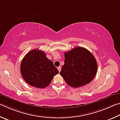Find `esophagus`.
Instances as JSON below:
<instances>
[{
	"label": "esophagus",
	"mask_w": 120,
	"mask_h": 120,
	"mask_svg": "<svg viewBox=\"0 0 120 120\" xmlns=\"http://www.w3.org/2000/svg\"><path fill=\"white\" fill-rule=\"evenodd\" d=\"M57 69H58V70L59 72H60V71H61V67H60V66H59V67H58Z\"/></svg>",
	"instance_id": "esophagus-1"
}]
</instances>
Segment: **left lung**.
<instances>
[{
    "label": "left lung",
    "instance_id": "obj_1",
    "mask_svg": "<svg viewBox=\"0 0 120 120\" xmlns=\"http://www.w3.org/2000/svg\"><path fill=\"white\" fill-rule=\"evenodd\" d=\"M64 64L60 75L71 87L77 88L87 84L97 72L96 59L87 49L77 47L65 52Z\"/></svg>",
    "mask_w": 120,
    "mask_h": 120
}]
</instances>
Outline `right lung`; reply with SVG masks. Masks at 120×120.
Segmentation results:
<instances>
[{
  "label": "right lung",
  "mask_w": 120,
  "mask_h": 120,
  "mask_svg": "<svg viewBox=\"0 0 120 120\" xmlns=\"http://www.w3.org/2000/svg\"><path fill=\"white\" fill-rule=\"evenodd\" d=\"M20 72L26 83L41 89L48 86L59 73L45 52L38 49L31 50L25 56L20 64Z\"/></svg>",
  "instance_id": "obj_1"
}]
</instances>
